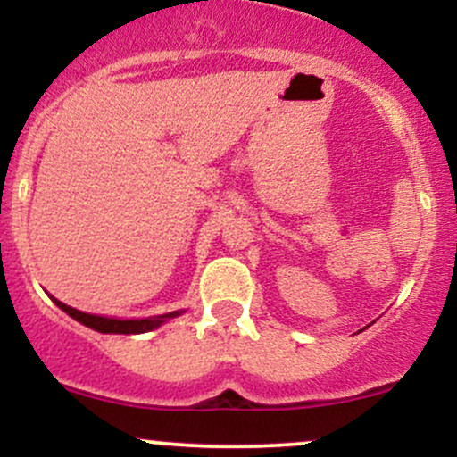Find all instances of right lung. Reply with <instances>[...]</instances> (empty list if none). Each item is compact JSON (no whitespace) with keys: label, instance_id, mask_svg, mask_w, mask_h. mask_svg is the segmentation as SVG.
<instances>
[{"label":"right lung","instance_id":"obj_1","mask_svg":"<svg viewBox=\"0 0 457 457\" xmlns=\"http://www.w3.org/2000/svg\"><path fill=\"white\" fill-rule=\"evenodd\" d=\"M54 303L62 309V312H66L68 316L75 318L77 322L86 324L87 328L98 330V333H118V335L148 333V330L159 328L162 322H167V320L180 316L182 313V312H171V313H162V316H152V318H141V320H118V318H104V316H94V313L79 312V309H72L64 305L62 301H57V298H54Z\"/></svg>","mask_w":457,"mask_h":457}]
</instances>
